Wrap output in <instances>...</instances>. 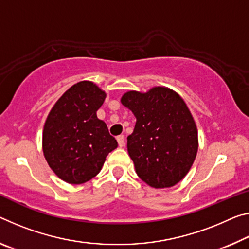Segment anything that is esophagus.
I'll use <instances>...</instances> for the list:
<instances>
[{"label":"esophagus","mask_w":249,"mask_h":249,"mask_svg":"<svg viewBox=\"0 0 249 249\" xmlns=\"http://www.w3.org/2000/svg\"><path fill=\"white\" fill-rule=\"evenodd\" d=\"M116 140H117V143H118V145H120V147H123V146H124V143H125V137H124V135H120V136H117V137H116Z\"/></svg>","instance_id":"34e87169"}]
</instances>
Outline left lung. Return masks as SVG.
Returning a JSON list of instances; mask_svg holds the SVG:
<instances>
[{"label": "left lung", "instance_id": "left-lung-1", "mask_svg": "<svg viewBox=\"0 0 249 249\" xmlns=\"http://www.w3.org/2000/svg\"><path fill=\"white\" fill-rule=\"evenodd\" d=\"M122 104L136 117L127 151L140 178L154 188H167L186 176L194 163L198 137L183 98L156 86L146 93L129 90Z\"/></svg>", "mask_w": 249, "mask_h": 249}]
</instances>
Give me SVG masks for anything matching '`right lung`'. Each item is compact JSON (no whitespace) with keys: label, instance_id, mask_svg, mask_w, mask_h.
<instances>
[{"label":"right lung","instance_id":"add662e5","mask_svg":"<svg viewBox=\"0 0 249 249\" xmlns=\"http://www.w3.org/2000/svg\"><path fill=\"white\" fill-rule=\"evenodd\" d=\"M105 97L93 82H78L58 98L46 118L43 153L49 166L66 183L92 179L117 147L105 122L96 115Z\"/></svg>","mask_w":249,"mask_h":249}]
</instances>
